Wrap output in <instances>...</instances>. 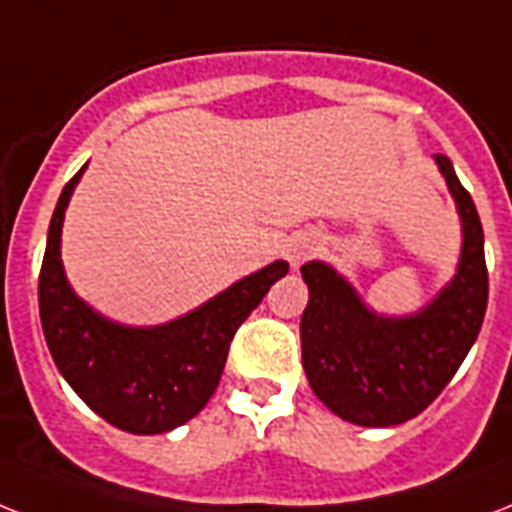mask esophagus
Segmentation results:
<instances>
[{"mask_svg": "<svg viewBox=\"0 0 512 512\" xmlns=\"http://www.w3.org/2000/svg\"><path fill=\"white\" fill-rule=\"evenodd\" d=\"M315 249H318V242H315L313 236H297V239H292L289 249H286V257H289L292 265H302Z\"/></svg>", "mask_w": 512, "mask_h": 512, "instance_id": "1", "label": "esophagus"}]
</instances>
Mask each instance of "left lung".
<instances>
[{"label": "left lung", "instance_id": "8db88e82", "mask_svg": "<svg viewBox=\"0 0 512 512\" xmlns=\"http://www.w3.org/2000/svg\"><path fill=\"white\" fill-rule=\"evenodd\" d=\"M434 160L458 205L463 249L458 273L423 310L378 315L331 265H302L310 289L299 323L307 381L328 410L357 426H397L423 413L458 373L484 323V228L450 157Z\"/></svg>", "mask_w": 512, "mask_h": 512}]
</instances>
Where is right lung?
Here are the masks:
<instances>
[{
    "instance_id": "right-lung-1",
    "label": "right lung",
    "mask_w": 512,
    "mask_h": 512,
    "mask_svg": "<svg viewBox=\"0 0 512 512\" xmlns=\"http://www.w3.org/2000/svg\"><path fill=\"white\" fill-rule=\"evenodd\" d=\"M83 170L86 165L65 184L49 223L39 273L44 339L54 365L94 413L128 434H165L194 418L213 397L236 328L289 273V263L265 265L162 326L107 321L76 297L62 270V220Z\"/></svg>"
}]
</instances>
